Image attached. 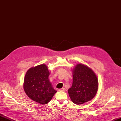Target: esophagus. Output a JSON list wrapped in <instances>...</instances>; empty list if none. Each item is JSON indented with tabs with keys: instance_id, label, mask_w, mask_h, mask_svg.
Listing matches in <instances>:
<instances>
[{
	"instance_id": "34e87169",
	"label": "esophagus",
	"mask_w": 121,
	"mask_h": 121,
	"mask_svg": "<svg viewBox=\"0 0 121 121\" xmlns=\"http://www.w3.org/2000/svg\"><path fill=\"white\" fill-rule=\"evenodd\" d=\"M59 91H63V92H64V91H65V89H64V88H61V89H59Z\"/></svg>"
}]
</instances>
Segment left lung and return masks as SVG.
<instances>
[{"label":"left lung","mask_w":121,"mask_h":121,"mask_svg":"<svg viewBox=\"0 0 121 121\" xmlns=\"http://www.w3.org/2000/svg\"><path fill=\"white\" fill-rule=\"evenodd\" d=\"M72 72L73 84L68 90L72 102L80 105L92 99L99 88L98 79L94 71L87 65L78 63Z\"/></svg>","instance_id":"8db88e82"}]
</instances>
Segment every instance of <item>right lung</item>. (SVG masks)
I'll return each instance as SVG.
<instances>
[{
	"label": "right lung",
	"instance_id": "right-lung-1",
	"mask_svg": "<svg viewBox=\"0 0 121 121\" xmlns=\"http://www.w3.org/2000/svg\"><path fill=\"white\" fill-rule=\"evenodd\" d=\"M50 74L46 65L40 64L30 68L24 78L23 88L26 95L42 105L49 102L57 92L49 81Z\"/></svg>",
	"mask_w": 121,
	"mask_h": 121
}]
</instances>
